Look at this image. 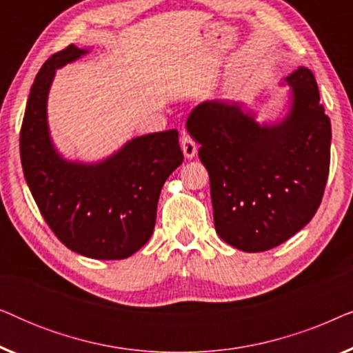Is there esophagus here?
<instances>
[{
	"mask_svg": "<svg viewBox=\"0 0 353 353\" xmlns=\"http://www.w3.org/2000/svg\"><path fill=\"white\" fill-rule=\"evenodd\" d=\"M180 141H181V151H183V154H185V157L186 159L194 157L197 152V144L194 143V139H192L190 134L183 133Z\"/></svg>",
	"mask_w": 353,
	"mask_h": 353,
	"instance_id": "34e87169",
	"label": "esophagus"
}]
</instances>
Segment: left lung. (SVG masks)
<instances>
[{
	"mask_svg": "<svg viewBox=\"0 0 353 353\" xmlns=\"http://www.w3.org/2000/svg\"><path fill=\"white\" fill-rule=\"evenodd\" d=\"M289 109L259 123L243 103L205 101L186 128L210 176L215 231L244 252L283 244L313 219L330 173L331 122L312 70L284 79Z\"/></svg>",
	"mask_w": 353,
	"mask_h": 353,
	"instance_id": "8db88e82",
	"label": "left lung"
}]
</instances>
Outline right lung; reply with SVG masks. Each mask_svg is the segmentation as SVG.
Here are the masks:
<instances>
[{
    "mask_svg": "<svg viewBox=\"0 0 353 353\" xmlns=\"http://www.w3.org/2000/svg\"><path fill=\"white\" fill-rule=\"evenodd\" d=\"M88 52L70 45L38 72L22 122L21 162L43 219L62 244L90 259L120 260L152 236L162 186L183 152L176 130H167L130 139L99 162L62 157L48 125V94L56 70Z\"/></svg>",
    "mask_w": 353,
    "mask_h": 353,
    "instance_id": "obj_1",
    "label": "right lung"
}]
</instances>
